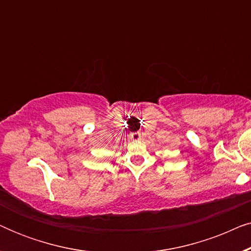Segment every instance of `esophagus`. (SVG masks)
<instances>
[{
  "instance_id": "obj_1",
  "label": "esophagus",
  "mask_w": 251,
  "mask_h": 251,
  "mask_svg": "<svg viewBox=\"0 0 251 251\" xmlns=\"http://www.w3.org/2000/svg\"><path fill=\"white\" fill-rule=\"evenodd\" d=\"M131 139L132 140H140L142 139V132H139V131L133 132L131 135Z\"/></svg>"
}]
</instances>
